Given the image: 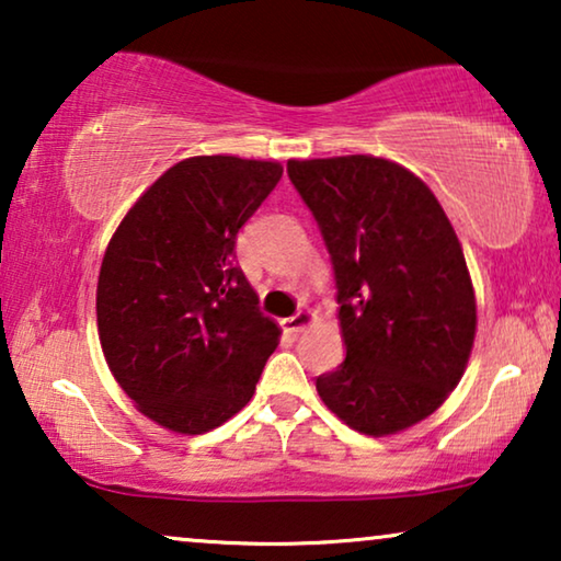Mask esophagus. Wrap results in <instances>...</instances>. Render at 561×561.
<instances>
[{
  "mask_svg": "<svg viewBox=\"0 0 561 561\" xmlns=\"http://www.w3.org/2000/svg\"><path fill=\"white\" fill-rule=\"evenodd\" d=\"M313 319H317V317H313V313H311V311H296V313H294V317L283 319V321H280V324H283V329H286V332H288V334H298V332H304V329H306V327H309Z\"/></svg>",
  "mask_w": 561,
  "mask_h": 561,
  "instance_id": "esophagus-1",
  "label": "esophagus"
}]
</instances>
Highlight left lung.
Segmentation results:
<instances>
[{
  "label": "left lung",
  "instance_id": "8db88e82",
  "mask_svg": "<svg viewBox=\"0 0 561 561\" xmlns=\"http://www.w3.org/2000/svg\"><path fill=\"white\" fill-rule=\"evenodd\" d=\"M332 257L344 363L317 378L327 409L386 436L432 416L462 378L478 311L455 229L403 165L373 156L288 160Z\"/></svg>",
  "mask_w": 561,
  "mask_h": 561
}]
</instances>
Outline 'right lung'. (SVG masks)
<instances>
[{"label": "right lung", "mask_w": 561, "mask_h": 561, "mask_svg": "<svg viewBox=\"0 0 561 561\" xmlns=\"http://www.w3.org/2000/svg\"><path fill=\"white\" fill-rule=\"evenodd\" d=\"M271 160H181L137 198L104 252L96 324L106 365L137 409L179 434L242 411L278 347L237 265L244 221L278 186Z\"/></svg>", "instance_id": "obj_1"}]
</instances>
